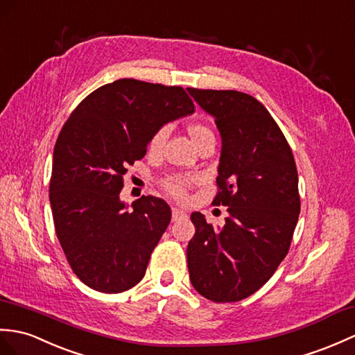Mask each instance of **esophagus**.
I'll return each mask as SVG.
<instances>
[{
  "mask_svg": "<svg viewBox=\"0 0 355 355\" xmlns=\"http://www.w3.org/2000/svg\"><path fill=\"white\" fill-rule=\"evenodd\" d=\"M187 215L186 213L183 211V210H180V209H172V220L174 222H177V220H181V219H184Z\"/></svg>",
  "mask_w": 355,
  "mask_h": 355,
  "instance_id": "obj_1",
  "label": "esophagus"
}]
</instances>
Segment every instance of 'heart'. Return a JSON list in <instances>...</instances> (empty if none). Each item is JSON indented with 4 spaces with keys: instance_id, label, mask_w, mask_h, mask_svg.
Masks as SVG:
<instances>
[{
    "instance_id": "1",
    "label": "heart",
    "mask_w": 355,
    "mask_h": 355,
    "mask_svg": "<svg viewBox=\"0 0 355 355\" xmlns=\"http://www.w3.org/2000/svg\"><path fill=\"white\" fill-rule=\"evenodd\" d=\"M187 133H189V136H191L195 146L207 142V140H210V139H215V135H213V131L207 125H202V123H198V122L189 123ZM166 136H168L166 127H160L155 130L150 137V142H148V151H150L151 154L159 153ZM193 181H195V177H192V175L175 174V175L164 178L162 181V186L171 196L177 198V200H184L187 192H189V187L193 184Z\"/></svg>"
}]
</instances>
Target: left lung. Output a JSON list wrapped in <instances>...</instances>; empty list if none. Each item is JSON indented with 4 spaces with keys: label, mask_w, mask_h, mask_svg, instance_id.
I'll use <instances>...</instances> for the list:
<instances>
[{
    "label": "left lung",
    "mask_w": 355,
    "mask_h": 355,
    "mask_svg": "<svg viewBox=\"0 0 355 355\" xmlns=\"http://www.w3.org/2000/svg\"><path fill=\"white\" fill-rule=\"evenodd\" d=\"M187 90L220 131L218 193L211 204L225 205L230 213L220 230L192 213L189 277L204 298L236 302L257 292L289 252L301 210L298 171L283 131L254 96Z\"/></svg>",
    "instance_id": "left-lung-1"
}]
</instances>
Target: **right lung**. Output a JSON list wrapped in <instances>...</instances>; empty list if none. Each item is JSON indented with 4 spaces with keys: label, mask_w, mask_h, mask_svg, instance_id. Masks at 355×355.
Returning a JSON list of instances; mask_svg holds the SVG:
<instances>
[{
    "label": "right lung",
    "mask_w": 355,
    "mask_h": 355,
    "mask_svg": "<svg viewBox=\"0 0 355 355\" xmlns=\"http://www.w3.org/2000/svg\"><path fill=\"white\" fill-rule=\"evenodd\" d=\"M195 112L181 86L121 78L81 101L62 127L49 180L54 228L71 269L90 289L121 293L144 278L171 222L169 205L142 196L127 211V168L163 123Z\"/></svg>",
    "instance_id": "1"
}]
</instances>
